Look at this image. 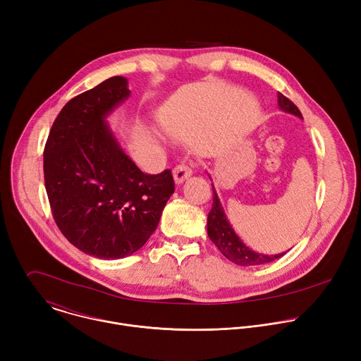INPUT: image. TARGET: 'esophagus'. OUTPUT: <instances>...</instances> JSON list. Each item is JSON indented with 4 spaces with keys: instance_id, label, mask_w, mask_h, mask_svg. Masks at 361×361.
Here are the masks:
<instances>
[{
    "instance_id": "1",
    "label": "esophagus",
    "mask_w": 361,
    "mask_h": 361,
    "mask_svg": "<svg viewBox=\"0 0 361 361\" xmlns=\"http://www.w3.org/2000/svg\"><path fill=\"white\" fill-rule=\"evenodd\" d=\"M173 176H174V181H176L177 184H181V183H184L187 178H190V177L192 176V170H191L188 166H185V164H180V166H177V167L173 170Z\"/></svg>"
}]
</instances>
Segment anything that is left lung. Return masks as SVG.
<instances>
[{"mask_svg":"<svg viewBox=\"0 0 361 361\" xmlns=\"http://www.w3.org/2000/svg\"><path fill=\"white\" fill-rule=\"evenodd\" d=\"M277 97H279V107L281 111H286L288 114L297 116L298 118H302L300 110L295 107L293 101H290L281 92H279ZM212 187H213V207L207 217V233L210 240L217 245V248L221 251V254L226 257V259H228L237 266L250 267V266H260V264L271 263L287 252L286 251V252L269 255V254L252 251L250 247H247L235 234L234 228L231 227L224 213L223 205L219 200V194L214 188V184H212Z\"/></svg>","mask_w":361,"mask_h":361,"instance_id":"left-lung-1","label":"left lung"}]
</instances>
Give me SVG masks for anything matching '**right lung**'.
Segmentation results:
<instances>
[{
  "label": "right lung",
  "instance_id": "obj_1",
  "mask_svg": "<svg viewBox=\"0 0 361 361\" xmlns=\"http://www.w3.org/2000/svg\"><path fill=\"white\" fill-rule=\"evenodd\" d=\"M130 92L127 78L116 75L74 97L57 116L44 148L45 190L60 231L102 260L140 250L174 192L171 170L142 173L106 121Z\"/></svg>",
  "mask_w": 361,
  "mask_h": 361
}]
</instances>
